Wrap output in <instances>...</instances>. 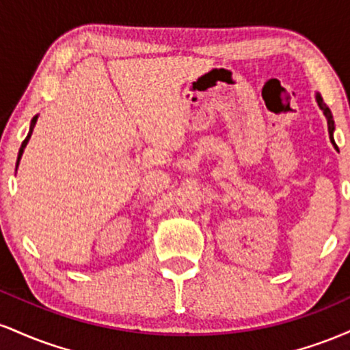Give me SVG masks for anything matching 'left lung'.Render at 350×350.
<instances>
[{
	"label": "left lung",
	"mask_w": 350,
	"mask_h": 350,
	"mask_svg": "<svg viewBox=\"0 0 350 350\" xmlns=\"http://www.w3.org/2000/svg\"><path fill=\"white\" fill-rule=\"evenodd\" d=\"M316 100H317V105H319L321 110H323L324 116H326V118H327V130H329V136H331V142H332V144H334V146H336V143H334V136H332V133H334V120H332V113H331V110H329V108H327L326 105H324V102H323V98H321V95H316Z\"/></svg>",
	"instance_id": "8db88e82"
}]
</instances>
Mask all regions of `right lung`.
Listing matches in <instances>:
<instances>
[{
    "label": "right lung",
    "instance_id": "1",
    "mask_svg": "<svg viewBox=\"0 0 350 350\" xmlns=\"http://www.w3.org/2000/svg\"><path fill=\"white\" fill-rule=\"evenodd\" d=\"M36 120H38V116H34V118H33V122H31L29 133H27L26 139H24V142H23L21 148H19V154H18V161H16V167H18V164H19V159H21V156H23V151H24V148H26V144H27V142H29V138H31V133H33V128H34V124H36Z\"/></svg>",
    "mask_w": 350,
    "mask_h": 350
}]
</instances>
